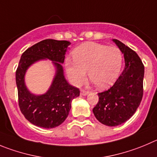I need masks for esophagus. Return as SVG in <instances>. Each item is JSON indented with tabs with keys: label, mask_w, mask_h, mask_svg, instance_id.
Wrapping results in <instances>:
<instances>
[{
	"label": "esophagus",
	"mask_w": 157,
	"mask_h": 157,
	"mask_svg": "<svg viewBox=\"0 0 157 157\" xmlns=\"http://www.w3.org/2000/svg\"><path fill=\"white\" fill-rule=\"evenodd\" d=\"M88 94H89V91H87V90H80V94H81L82 96H86V95H87Z\"/></svg>",
	"instance_id": "obj_1"
}]
</instances>
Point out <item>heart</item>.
Masks as SVG:
<instances>
[{"label":"heart","mask_w":157,"mask_h":157,"mask_svg":"<svg viewBox=\"0 0 157 157\" xmlns=\"http://www.w3.org/2000/svg\"><path fill=\"white\" fill-rule=\"evenodd\" d=\"M74 63L66 62V70L70 81L80 85L88 72L90 80L99 88L112 86L121 72L123 62L121 51L116 46L96 42H86L73 52Z\"/></svg>","instance_id":"1"}]
</instances>
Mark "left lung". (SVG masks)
<instances>
[{
	"instance_id": "left-lung-1",
	"label": "left lung",
	"mask_w": 157,
	"mask_h": 157,
	"mask_svg": "<svg viewBox=\"0 0 157 157\" xmlns=\"http://www.w3.org/2000/svg\"><path fill=\"white\" fill-rule=\"evenodd\" d=\"M113 42L124 54L125 69L112 87L98 93L99 101L93 108L97 119L108 126H116L129 119L143 95L144 66L140 56L118 39Z\"/></svg>"
}]
</instances>
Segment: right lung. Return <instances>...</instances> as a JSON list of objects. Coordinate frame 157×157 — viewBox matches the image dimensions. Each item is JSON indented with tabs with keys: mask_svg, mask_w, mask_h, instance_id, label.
Returning <instances> with one entry per match:
<instances>
[{
	"mask_svg": "<svg viewBox=\"0 0 157 157\" xmlns=\"http://www.w3.org/2000/svg\"><path fill=\"white\" fill-rule=\"evenodd\" d=\"M69 45L68 41L45 39L26 49L20 59L16 70L19 108L25 118L36 126L52 128L61 125L68 116L73 99L80 96V90L65 79L61 64ZM45 58L53 61L56 75L46 93L33 95L24 83L26 70L32 64Z\"/></svg>",
	"mask_w": 157,
	"mask_h": 157,
	"instance_id": "obj_1",
	"label": "right lung"
}]
</instances>
